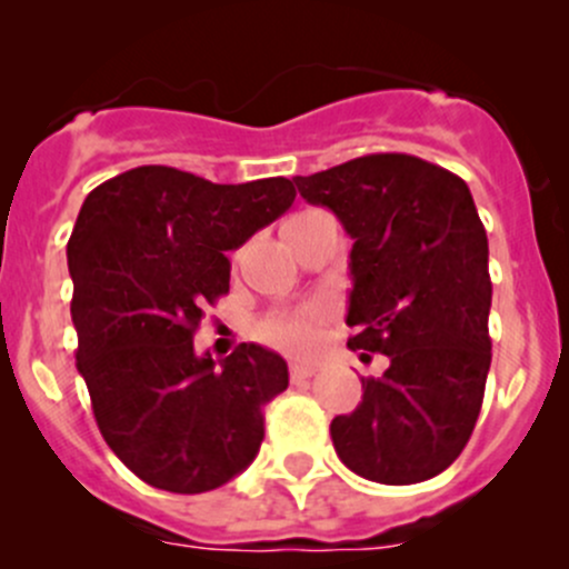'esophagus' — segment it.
<instances>
[{"label":"esophagus","instance_id":"34e87169","mask_svg":"<svg viewBox=\"0 0 569 569\" xmlns=\"http://www.w3.org/2000/svg\"><path fill=\"white\" fill-rule=\"evenodd\" d=\"M313 371H317V363H308V360H295V363H291V380L302 382V380H308V377H313Z\"/></svg>","mask_w":569,"mask_h":569}]
</instances>
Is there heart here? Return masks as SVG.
I'll return each mask as SVG.
<instances>
[{
	"label": "heart",
	"mask_w": 569,
	"mask_h": 569,
	"mask_svg": "<svg viewBox=\"0 0 569 569\" xmlns=\"http://www.w3.org/2000/svg\"><path fill=\"white\" fill-rule=\"evenodd\" d=\"M325 313L321 302H308L295 311L272 313L258 325V336L286 352H308L319 343V325Z\"/></svg>",
	"instance_id": "b5f03b06"
}]
</instances>
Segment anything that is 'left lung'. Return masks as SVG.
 Segmentation results:
<instances>
[{"label": "left lung", "mask_w": 569, "mask_h": 569, "mask_svg": "<svg viewBox=\"0 0 569 569\" xmlns=\"http://www.w3.org/2000/svg\"><path fill=\"white\" fill-rule=\"evenodd\" d=\"M295 183L352 237L347 347L388 358L382 377L360 380L363 401L332 418V446L369 481L432 479L470 440L492 360L487 233L468 183L410 153Z\"/></svg>", "instance_id": "left-lung-1"}]
</instances>
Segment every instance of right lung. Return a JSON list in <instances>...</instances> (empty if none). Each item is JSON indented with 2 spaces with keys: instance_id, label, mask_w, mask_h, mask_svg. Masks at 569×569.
Returning <instances> with one entry per match:
<instances>
[{
  "instance_id": "obj_1",
  "label": "right lung",
  "mask_w": 569,
  "mask_h": 569,
  "mask_svg": "<svg viewBox=\"0 0 569 569\" xmlns=\"http://www.w3.org/2000/svg\"><path fill=\"white\" fill-rule=\"evenodd\" d=\"M289 178L211 183L146 164L84 198L71 239L77 369L120 462L151 487L209 492L256 460L263 405L286 360L239 343L220 366L194 355L203 308L228 295L231 261L295 203Z\"/></svg>"
}]
</instances>
